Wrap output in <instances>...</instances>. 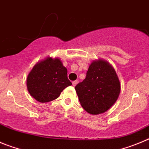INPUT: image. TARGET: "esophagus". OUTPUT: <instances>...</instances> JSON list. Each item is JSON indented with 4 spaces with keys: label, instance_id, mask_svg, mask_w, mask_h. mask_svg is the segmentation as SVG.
<instances>
[{
    "label": "esophagus",
    "instance_id": "1",
    "mask_svg": "<svg viewBox=\"0 0 149 149\" xmlns=\"http://www.w3.org/2000/svg\"><path fill=\"white\" fill-rule=\"evenodd\" d=\"M72 84H73V86H76V84H78V81H76H76H73V82H72Z\"/></svg>",
    "mask_w": 149,
    "mask_h": 149
}]
</instances>
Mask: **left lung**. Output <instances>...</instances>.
I'll use <instances>...</instances> for the list:
<instances>
[{
  "mask_svg": "<svg viewBox=\"0 0 149 149\" xmlns=\"http://www.w3.org/2000/svg\"><path fill=\"white\" fill-rule=\"evenodd\" d=\"M81 107L97 115L113 106L120 93V82L113 66L104 59L91 63L86 78L75 87Z\"/></svg>",
  "mask_w": 149,
  "mask_h": 149,
  "instance_id": "1",
  "label": "left lung"
}]
</instances>
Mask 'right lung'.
I'll list each match as a JSON object with an SVG mask.
<instances>
[{
	"label": "right lung",
	"mask_w": 149,
	"mask_h": 149,
	"mask_svg": "<svg viewBox=\"0 0 149 149\" xmlns=\"http://www.w3.org/2000/svg\"><path fill=\"white\" fill-rule=\"evenodd\" d=\"M71 84L68 70L61 60L49 56L36 63L26 78L29 94L43 103L57 99L63 90Z\"/></svg>",
	"instance_id": "right-lung-1"
}]
</instances>
